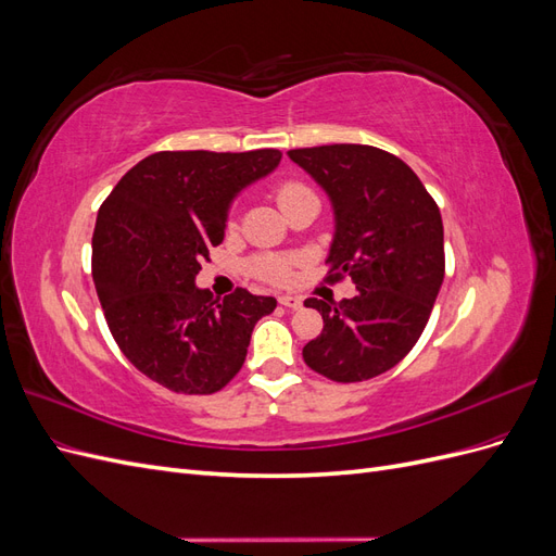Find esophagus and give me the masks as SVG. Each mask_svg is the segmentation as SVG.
Here are the masks:
<instances>
[{"label":"esophagus","mask_w":556,"mask_h":556,"mask_svg":"<svg viewBox=\"0 0 556 556\" xmlns=\"http://www.w3.org/2000/svg\"><path fill=\"white\" fill-rule=\"evenodd\" d=\"M278 301H280V306L292 308V311H299L301 306H304V301H301L299 296H292V294H282V296H278Z\"/></svg>","instance_id":"esophagus-1"}]
</instances>
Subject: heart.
Here are the masks:
<instances>
[{"instance_id": "b5f03b06", "label": "heart", "mask_w": 556, "mask_h": 556, "mask_svg": "<svg viewBox=\"0 0 556 556\" xmlns=\"http://www.w3.org/2000/svg\"><path fill=\"white\" fill-rule=\"evenodd\" d=\"M306 192H311L306 185L285 182V185H280V188H278L276 199H278V204L282 208V206H288L292 199L306 194ZM257 274L262 278H266V280H271V282H285V280L290 278V266H288V262H282V260H262L257 264Z\"/></svg>"}]
</instances>
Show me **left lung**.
<instances>
[{"instance_id": "obj_1", "label": "left lung", "mask_w": 556, "mask_h": 556, "mask_svg": "<svg viewBox=\"0 0 556 556\" xmlns=\"http://www.w3.org/2000/svg\"><path fill=\"white\" fill-rule=\"evenodd\" d=\"M288 155L331 201V278L348 274L357 285L352 299L304 301L325 319L304 362L336 382L376 378L413 350L441 292V211L410 166L380 148L333 143Z\"/></svg>"}]
</instances>
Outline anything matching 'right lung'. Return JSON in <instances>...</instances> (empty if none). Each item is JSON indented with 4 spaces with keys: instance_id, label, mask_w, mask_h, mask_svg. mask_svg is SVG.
Listing matches in <instances>:
<instances>
[{
    "instance_id": "add662e5",
    "label": "right lung",
    "mask_w": 556,
    "mask_h": 556,
    "mask_svg": "<svg viewBox=\"0 0 556 556\" xmlns=\"http://www.w3.org/2000/svg\"><path fill=\"white\" fill-rule=\"evenodd\" d=\"M282 153L164 150L121 178L99 208L92 278L117 348L143 376L180 394H213L241 371L274 296L197 288L201 262L225 239L229 208Z\"/></svg>"
}]
</instances>
